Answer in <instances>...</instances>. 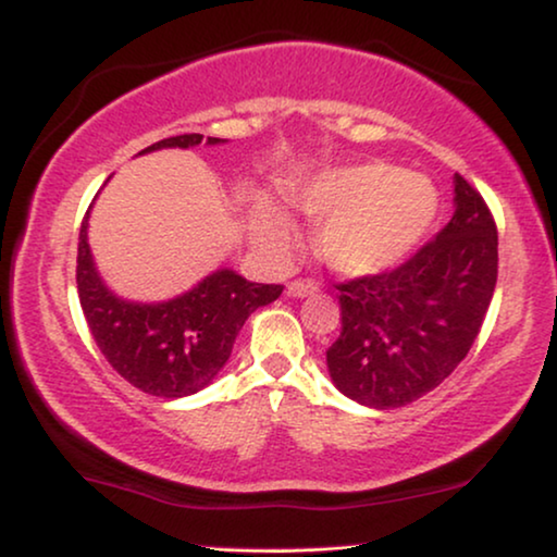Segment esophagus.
<instances>
[{
    "instance_id": "34e87169",
    "label": "esophagus",
    "mask_w": 557,
    "mask_h": 557,
    "mask_svg": "<svg viewBox=\"0 0 557 557\" xmlns=\"http://www.w3.org/2000/svg\"><path fill=\"white\" fill-rule=\"evenodd\" d=\"M318 293V282H305V280H297V282H289L285 295L287 297H310Z\"/></svg>"
}]
</instances>
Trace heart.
I'll return each mask as SVG.
<instances>
[{"label":"heart","instance_id":"heart-1","mask_svg":"<svg viewBox=\"0 0 557 557\" xmlns=\"http://www.w3.org/2000/svg\"><path fill=\"white\" fill-rule=\"evenodd\" d=\"M305 216L320 219V257L348 277L391 270L424 239L438 197L434 184L383 161L320 171L289 194ZM252 237L260 247L287 249L295 226L287 211L268 197L257 199Z\"/></svg>","mask_w":557,"mask_h":557}]
</instances>
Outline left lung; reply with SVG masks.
<instances>
[{"label": "left lung", "instance_id": "left-lung-1", "mask_svg": "<svg viewBox=\"0 0 557 557\" xmlns=\"http://www.w3.org/2000/svg\"><path fill=\"white\" fill-rule=\"evenodd\" d=\"M497 282V226L454 174V214L401 268L338 285L343 331L327 373L368 409H398L434 391L472 348Z\"/></svg>", "mask_w": 557, "mask_h": 557}]
</instances>
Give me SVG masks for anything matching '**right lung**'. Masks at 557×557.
I'll use <instances>...</instances> for the list:
<instances>
[{
  "mask_svg": "<svg viewBox=\"0 0 557 557\" xmlns=\"http://www.w3.org/2000/svg\"><path fill=\"white\" fill-rule=\"evenodd\" d=\"M201 140L199 133L163 138L138 156L161 148H194ZM219 144L226 140L207 138V146ZM90 209L77 242V295L100 354L144 394L182 398L207 388L230 360L245 320L257 308L275 302L282 285L249 282L239 272L219 268L169 300H125L106 285L92 260L88 245Z\"/></svg>",
  "mask_w": 557,
  "mask_h": 557,
  "instance_id": "obj_1",
  "label": "right lung"
}]
</instances>
